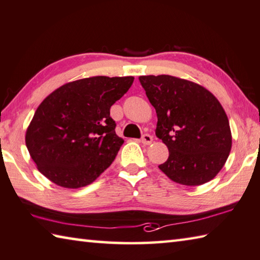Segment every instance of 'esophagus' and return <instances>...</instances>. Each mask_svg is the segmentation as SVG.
<instances>
[{"label": "esophagus", "instance_id": "1", "mask_svg": "<svg viewBox=\"0 0 260 260\" xmlns=\"http://www.w3.org/2000/svg\"><path fill=\"white\" fill-rule=\"evenodd\" d=\"M141 142H142L145 145L151 144V143H152V136L149 135V134H144L142 136V139H141Z\"/></svg>", "mask_w": 260, "mask_h": 260}]
</instances>
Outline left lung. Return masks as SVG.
<instances>
[{
    "label": "left lung",
    "instance_id": "left-lung-1",
    "mask_svg": "<svg viewBox=\"0 0 260 260\" xmlns=\"http://www.w3.org/2000/svg\"><path fill=\"white\" fill-rule=\"evenodd\" d=\"M139 79L157 112L155 135L169 151L160 171L182 185L211 181L232 148L229 118L219 101L204 86L186 79L169 75Z\"/></svg>",
    "mask_w": 260,
    "mask_h": 260
}]
</instances>
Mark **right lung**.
<instances>
[{
  "label": "right lung",
  "instance_id": "obj_1",
  "mask_svg": "<svg viewBox=\"0 0 260 260\" xmlns=\"http://www.w3.org/2000/svg\"><path fill=\"white\" fill-rule=\"evenodd\" d=\"M134 77L94 76L62 85L46 96L26 131L37 169L66 188L86 186L114 161L124 140L110 108Z\"/></svg>",
  "mask_w": 260,
  "mask_h": 260
}]
</instances>
